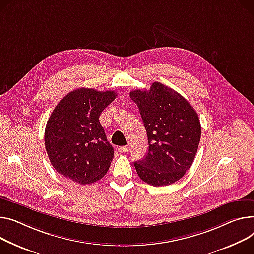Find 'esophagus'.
<instances>
[{"label": "esophagus", "mask_w": 254, "mask_h": 254, "mask_svg": "<svg viewBox=\"0 0 254 254\" xmlns=\"http://www.w3.org/2000/svg\"><path fill=\"white\" fill-rule=\"evenodd\" d=\"M118 151H120L121 153H126V152H128V151H129V147H128V146L120 147V148H118Z\"/></svg>", "instance_id": "34e87169"}]
</instances>
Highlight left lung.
Wrapping results in <instances>:
<instances>
[{
  "label": "left lung",
  "mask_w": 254,
  "mask_h": 254,
  "mask_svg": "<svg viewBox=\"0 0 254 254\" xmlns=\"http://www.w3.org/2000/svg\"><path fill=\"white\" fill-rule=\"evenodd\" d=\"M129 97L139 107L149 144L147 155L133 162L139 177L154 187L179 181L197 153V112L182 95L158 81L149 91H131Z\"/></svg>",
  "instance_id": "left-lung-1"
}]
</instances>
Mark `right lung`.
<instances>
[{"label": "right lung", "instance_id": "1", "mask_svg": "<svg viewBox=\"0 0 254 254\" xmlns=\"http://www.w3.org/2000/svg\"><path fill=\"white\" fill-rule=\"evenodd\" d=\"M115 97L113 91L79 88L60 100L45 129L49 159L60 175L80 185L105 176L114 150L99 116Z\"/></svg>", "mask_w": 254, "mask_h": 254}]
</instances>
